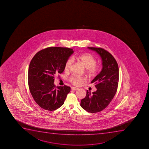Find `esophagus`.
Segmentation results:
<instances>
[{
    "instance_id": "34e87169",
    "label": "esophagus",
    "mask_w": 149,
    "mask_h": 149,
    "mask_svg": "<svg viewBox=\"0 0 149 149\" xmlns=\"http://www.w3.org/2000/svg\"><path fill=\"white\" fill-rule=\"evenodd\" d=\"M71 89H72V90H77L79 88H77V87H71Z\"/></svg>"
}]
</instances>
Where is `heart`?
I'll return each mask as SVG.
<instances>
[{"label":"heart","mask_w":149,"mask_h":149,"mask_svg":"<svg viewBox=\"0 0 149 149\" xmlns=\"http://www.w3.org/2000/svg\"><path fill=\"white\" fill-rule=\"evenodd\" d=\"M73 60H76L80 62L86 68L87 73L89 75L93 77L97 75L100 71L101 67L96 65V58L90 54H84L79 56H73ZM73 61L70 58L68 59L65 65V70L68 71L71 68ZM86 79L84 77L73 76L69 78V81L71 84L76 86H79L85 83Z\"/></svg>","instance_id":"b5f03b06"}]
</instances>
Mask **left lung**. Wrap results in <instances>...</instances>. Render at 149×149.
Listing matches in <instances>:
<instances>
[{"label": "left lung", "instance_id": "left-lung-1", "mask_svg": "<svg viewBox=\"0 0 149 149\" xmlns=\"http://www.w3.org/2000/svg\"><path fill=\"white\" fill-rule=\"evenodd\" d=\"M97 52L102 58V68L92 81L96 91H86V95L81 102L83 109L91 113L100 112L109 104L118 89L119 69L116 60L111 53L102 48L88 47Z\"/></svg>", "mask_w": 149, "mask_h": 149}]
</instances>
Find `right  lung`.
Here are the masks:
<instances>
[{
	"instance_id": "obj_1",
	"label": "right lung",
	"mask_w": 149,
	"mask_h": 149,
	"mask_svg": "<svg viewBox=\"0 0 149 149\" xmlns=\"http://www.w3.org/2000/svg\"><path fill=\"white\" fill-rule=\"evenodd\" d=\"M73 52L67 47H47L38 52L31 61L29 87L35 102L42 108L55 110L64 103L70 87H56L54 76L63 72L65 62Z\"/></svg>"
}]
</instances>
